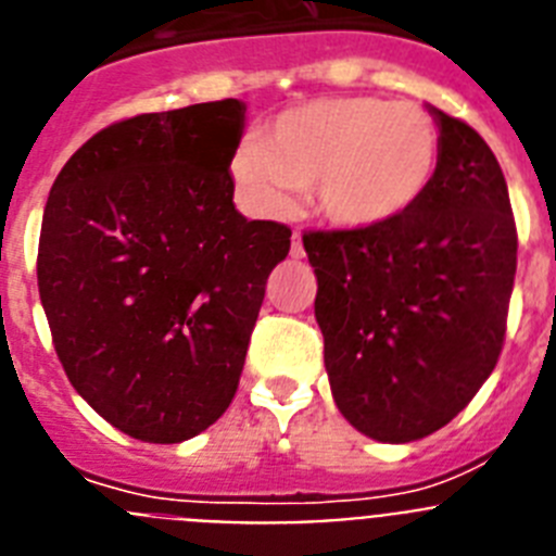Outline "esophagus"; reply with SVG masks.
<instances>
[{
	"label": "esophagus",
	"instance_id": "34e87169",
	"mask_svg": "<svg viewBox=\"0 0 556 556\" xmlns=\"http://www.w3.org/2000/svg\"><path fill=\"white\" fill-rule=\"evenodd\" d=\"M289 253H292V258H303V253H306V250H303L301 230H294L292 233V248H289Z\"/></svg>",
	"mask_w": 556,
	"mask_h": 556
}]
</instances>
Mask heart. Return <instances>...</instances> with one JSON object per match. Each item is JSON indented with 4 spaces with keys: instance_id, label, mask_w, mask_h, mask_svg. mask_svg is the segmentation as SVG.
<instances>
[{
    "instance_id": "obj_1",
    "label": "heart",
    "mask_w": 556,
    "mask_h": 556,
    "mask_svg": "<svg viewBox=\"0 0 556 556\" xmlns=\"http://www.w3.org/2000/svg\"><path fill=\"white\" fill-rule=\"evenodd\" d=\"M440 161V130L415 102L328 97L283 111L233 155L239 189L267 214L292 211L298 191L342 228H376L426 198Z\"/></svg>"
}]
</instances>
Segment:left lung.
Returning <instances> with one entry per match:
<instances>
[{
	"mask_svg": "<svg viewBox=\"0 0 556 556\" xmlns=\"http://www.w3.org/2000/svg\"><path fill=\"white\" fill-rule=\"evenodd\" d=\"M429 111L440 161L409 214L303 233L333 401L378 443L424 440L473 401L504 348L518 267L493 150L462 119Z\"/></svg>",
	"mask_w": 556,
	"mask_h": 556,
	"instance_id": "obj_1",
	"label": "left lung"
}]
</instances>
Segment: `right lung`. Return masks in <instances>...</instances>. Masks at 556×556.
Masks as SVG:
<instances>
[{"label": "right lung", "mask_w": 556, "mask_h": 556, "mask_svg": "<svg viewBox=\"0 0 556 556\" xmlns=\"http://www.w3.org/2000/svg\"><path fill=\"white\" fill-rule=\"evenodd\" d=\"M239 100L141 113L66 161L38 239V292L68 381L141 443H184L239 387L292 230L244 219Z\"/></svg>", "instance_id": "obj_1"}]
</instances>
